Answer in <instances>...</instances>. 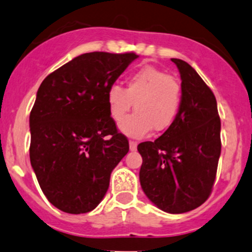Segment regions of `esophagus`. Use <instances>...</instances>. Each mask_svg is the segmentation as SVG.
<instances>
[{
    "label": "esophagus",
    "mask_w": 252,
    "mask_h": 252,
    "mask_svg": "<svg viewBox=\"0 0 252 252\" xmlns=\"http://www.w3.org/2000/svg\"><path fill=\"white\" fill-rule=\"evenodd\" d=\"M129 147H130L131 151H135L137 147V142L134 141V140H130V141H129Z\"/></svg>",
    "instance_id": "34e87169"
}]
</instances>
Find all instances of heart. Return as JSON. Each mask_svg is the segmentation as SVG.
Masks as SVG:
<instances>
[{"label":"heart","instance_id":"b5f03b06","mask_svg":"<svg viewBox=\"0 0 252 252\" xmlns=\"http://www.w3.org/2000/svg\"><path fill=\"white\" fill-rule=\"evenodd\" d=\"M181 102L179 81L153 66L134 72L126 89L112 86L107 93L108 112L113 121L121 122L134 105L137 112L119 124L122 133L133 137L145 136L151 129L156 133L168 130L179 116Z\"/></svg>","mask_w":252,"mask_h":252}]
</instances>
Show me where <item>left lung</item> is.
Returning <instances> with one entry per match:
<instances>
[{
    "instance_id": "1",
    "label": "left lung",
    "mask_w": 252,
    "mask_h": 252,
    "mask_svg": "<svg viewBox=\"0 0 252 252\" xmlns=\"http://www.w3.org/2000/svg\"><path fill=\"white\" fill-rule=\"evenodd\" d=\"M181 75L182 102L176 121L155 141L139 144L140 184L160 210L182 214L211 194L221 155V121L214 93L194 68L171 59Z\"/></svg>"
}]
</instances>
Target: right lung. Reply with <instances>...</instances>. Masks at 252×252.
I'll return each instance as SVG.
<instances>
[{
	"label": "right lung",
	"mask_w": 252,
	"mask_h": 252,
	"mask_svg": "<svg viewBox=\"0 0 252 252\" xmlns=\"http://www.w3.org/2000/svg\"><path fill=\"white\" fill-rule=\"evenodd\" d=\"M135 53H86L43 79L30 113V160L42 192L63 213H89L128 153L107 106L108 89Z\"/></svg>",
	"instance_id": "1"
}]
</instances>
